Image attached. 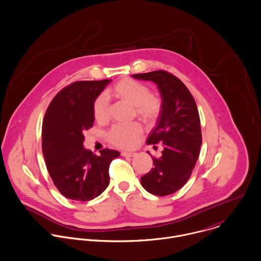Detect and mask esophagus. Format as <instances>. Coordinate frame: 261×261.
I'll return each instance as SVG.
<instances>
[{
    "label": "esophagus",
    "mask_w": 261,
    "mask_h": 261,
    "mask_svg": "<svg viewBox=\"0 0 261 261\" xmlns=\"http://www.w3.org/2000/svg\"><path fill=\"white\" fill-rule=\"evenodd\" d=\"M122 155H123V156H125V158H132V156L136 155V153H135V152H127V151H123V152H122Z\"/></svg>",
    "instance_id": "34e87169"
}]
</instances>
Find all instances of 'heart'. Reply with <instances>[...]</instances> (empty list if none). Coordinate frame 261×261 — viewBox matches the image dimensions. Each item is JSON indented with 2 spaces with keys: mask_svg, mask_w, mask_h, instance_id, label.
<instances>
[{
  "mask_svg": "<svg viewBox=\"0 0 261 261\" xmlns=\"http://www.w3.org/2000/svg\"><path fill=\"white\" fill-rule=\"evenodd\" d=\"M107 96H113L134 106L135 114L145 124L155 122L163 111V100L150 93V89L143 83L132 79H123L106 91ZM96 122L105 123L109 119V101L105 95L98 96L92 107ZM142 129L137 123L129 125H115L107 133V139L120 148H132L141 136Z\"/></svg>",
  "mask_w": 261,
  "mask_h": 261,
  "instance_id": "1",
  "label": "heart"
}]
</instances>
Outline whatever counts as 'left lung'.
Returning <instances> with one entry per match:
<instances>
[{
    "label": "left lung",
    "instance_id": "left-lung-1",
    "mask_svg": "<svg viewBox=\"0 0 261 261\" xmlns=\"http://www.w3.org/2000/svg\"><path fill=\"white\" fill-rule=\"evenodd\" d=\"M132 77L154 82L163 99L162 114L146 141L154 148L161 145L162 156H151L154 167L141 177L140 182L153 195H170L187 183L199 156L202 136L197 106L186 85L167 71Z\"/></svg>",
    "mask_w": 261,
    "mask_h": 261
}]
</instances>
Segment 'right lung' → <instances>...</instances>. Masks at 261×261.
Wrapping results in <instances>:
<instances>
[{
    "label": "right lung",
    "instance_id": "1",
    "mask_svg": "<svg viewBox=\"0 0 261 261\" xmlns=\"http://www.w3.org/2000/svg\"><path fill=\"white\" fill-rule=\"evenodd\" d=\"M110 79L76 81L50 101L42 122V153L47 172L68 199L88 201L109 186L111 162L119 151L102 149L96 155L84 148V131L93 126V102Z\"/></svg>",
    "mask_w": 261,
    "mask_h": 261
}]
</instances>
